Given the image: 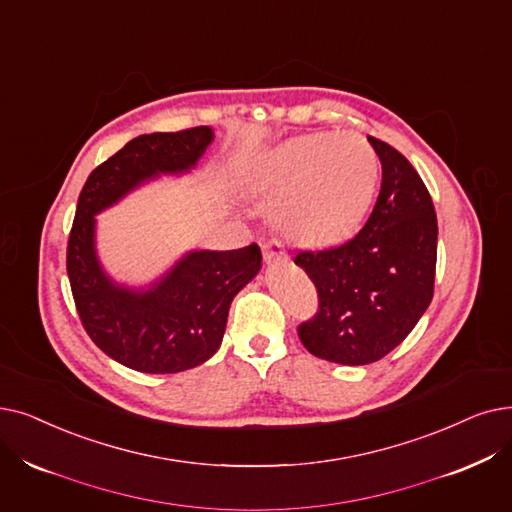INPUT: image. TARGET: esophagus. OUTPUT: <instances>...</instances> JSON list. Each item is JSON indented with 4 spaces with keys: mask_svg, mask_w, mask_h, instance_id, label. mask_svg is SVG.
<instances>
[{
    "mask_svg": "<svg viewBox=\"0 0 512 512\" xmlns=\"http://www.w3.org/2000/svg\"><path fill=\"white\" fill-rule=\"evenodd\" d=\"M263 257L268 263H278V261H286V251L284 244L278 238H272L263 244Z\"/></svg>",
    "mask_w": 512,
    "mask_h": 512,
    "instance_id": "1",
    "label": "esophagus"
}]
</instances>
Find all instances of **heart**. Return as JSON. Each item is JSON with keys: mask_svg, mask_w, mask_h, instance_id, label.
<instances>
[{"mask_svg": "<svg viewBox=\"0 0 512 512\" xmlns=\"http://www.w3.org/2000/svg\"><path fill=\"white\" fill-rule=\"evenodd\" d=\"M381 163L355 133H311L288 140L263 161L257 188L274 201V221L311 244L337 242L366 217Z\"/></svg>", "mask_w": 512, "mask_h": 512, "instance_id": "b5f03b06", "label": "heart"}]
</instances>
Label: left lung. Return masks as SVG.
<instances>
[{
    "label": "left lung",
    "mask_w": 512,
    "mask_h": 512,
    "mask_svg": "<svg viewBox=\"0 0 512 512\" xmlns=\"http://www.w3.org/2000/svg\"><path fill=\"white\" fill-rule=\"evenodd\" d=\"M383 167L364 228L328 249H301L295 263L318 291V311L297 326L316 358L364 366L402 343L433 299L437 215L402 152L368 136Z\"/></svg>",
    "instance_id": "left-lung-1"
}]
</instances>
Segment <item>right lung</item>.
I'll use <instances>...</instances> for the list:
<instances>
[{"mask_svg":"<svg viewBox=\"0 0 512 512\" xmlns=\"http://www.w3.org/2000/svg\"><path fill=\"white\" fill-rule=\"evenodd\" d=\"M213 140L209 127L157 131L127 142L98 165L79 194L66 244V274L90 339L119 364L175 374L207 362L219 349L228 309L261 268L257 244L234 251H194L146 293L110 282L94 251V215L159 173L194 167Z\"/></svg>","mask_w":512,"mask_h":512,"instance_id":"obj_1","label":"right lung"}]
</instances>
